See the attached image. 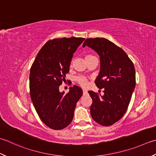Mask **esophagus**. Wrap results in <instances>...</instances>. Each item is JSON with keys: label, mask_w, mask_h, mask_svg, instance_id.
Wrapping results in <instances>:
<instances>
[{"label": "esophagus", "mask_w": 156, "mask_h": 156, "mask_svg": "<svg viewBox=\"0 0 156 156\" xmlns=\"http://www.w3.org/2000/svg\"><path fill=\"white\" fill-rule=\"evenodd\" d=\"M87 90L83 89V94H87Z\"/></svg>", "instance_id": "esophagus-1"}]
</instances>
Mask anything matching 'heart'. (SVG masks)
<instances>
[{
    "label": "heart",
    "instance_id": "1",
    "mask_svg": "<svg viewBox=\"0 0 156 156\" xmlns=\"http://www.w3.org/2000/svg\"><path fill=\"white\" fill-rule=\"evenodd\" d=\"M92 57H94V56L90 55H88L86 56V59H87V58ZM77 80H78V82H79V83H80L82 85V86H83V87L87 86L88 82H87V79L85 78L84 77H83V76H80V77H78L77 78Z\"/></svg>",
    "mask_w": 156,
    "mask_h": 156
}]
</instances>
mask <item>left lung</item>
I'll list each match as a JSON object with an SVG mask.
<instances>
[{"mask_svg":"<svg viewBox=\"0 0 156 156\" xmlns=\"http://www.w3.org/2000/svg\"><path fill=\"white\" fill-rule=\"evenodd\" d=\"M88 46L98 54L100 71L95 79L103 95L88 91L93 99L90 114L102 126L114 124L122 118L129 107L135 88V69L127 54L109 40L87 38L82 47Z\"/></svg>","mask_w":156,"mask_h":156,"instance_id":"left-lung-1","label":"left lung"}]
</instances>
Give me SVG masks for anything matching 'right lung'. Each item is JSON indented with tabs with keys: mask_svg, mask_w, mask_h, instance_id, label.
I'll use <instances>...</instances> for the list:
<instances>
[{
	"mask_svg": "<svg viewBox=\"0 0 156 156\" xmlns=\"http://www.w3.org/2000/svg\"><path fill=\"white\" fill-rule=\"evenodd\" d=\"M84 38H62L48 41L36 56L30 72L32 101L41 120L48 127L61 130L74 117L76 103L82 95L74 85L69 92H60L59 86L69 71L73 54Z\"/></svg>",
	"mask_w": 156,
	"mask_h": 156,
	"instance_id": "obj_1",
	"label": "right lung"
}]
</instances>
